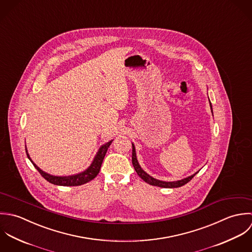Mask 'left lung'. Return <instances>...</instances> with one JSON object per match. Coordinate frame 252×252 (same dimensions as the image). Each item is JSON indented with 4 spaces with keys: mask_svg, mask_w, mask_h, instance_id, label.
I'll return each instance as SVG.
<instances>
[{
    "mask_svg": "<svg viewBox=\"0 0 252 252\" xmlns=\"http://www.w3.org/2000/svg\"><path fill=\"white\" fill-rule=\"evenodd\" d=\"M209 99V98H208ZM209 105H210V109H211V113H212V106H211V103L209 100ZM132 164H133V167L135 169V171L137 172V174L139 175V177L141 179H143L146 183L150 184L152 186H158V187H161V188H178V187H181L183 185H185L186 183H188L198 172L194 173L193 175H190L186 178H183L181 180H177V181H161V180H158V179H156L154 177H152L151 175H149L146 171H144L142 169V167L140 166L138 160H137V157H136V152H135V147H134V144L132 143Z\"/></svg>",
    "mask_w": 252,
    "mask_h": 252,
    "instance_id": "left-lung-1",
    "label": "left lung"
}]
</instances>
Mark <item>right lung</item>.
I'll use <instances>...</instances> for the list:
<instances>
[{
	"label": "right lung",
	"instance_id": "1",
	"mask_svg": "<svg viewBox=\"0 0 252 252\" xmlns=\"http://www.w3.org/2000/svg\"><path fill=\"white\" fill-rule=\"evenodd\" d=\"M113 140H110L109 142L103 144L100 148L98 149V151L96 153L95 157L94 158L93 162L91 163V165L84 171L77 173V174H73V175H68V176H55V175H51L50 173L45 172L44 170H42L30 158L27 148L25 146V150L28 158L31 160V162L33 163V165L36 167V169L41 173V175L51 184L54 185H58V186H80L83 184H86L88 182H90L91 180H93L94 178L96 177V175L99 173L100 170L101 164L102 161L104 159V157L106 155V152L108 150L109 146L111 145Z\"/></svg>",
	"mask_w": 252,
	"mask_h": 252
}]
</instances>
